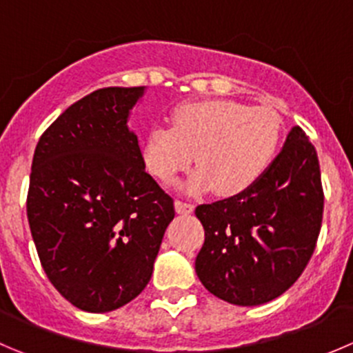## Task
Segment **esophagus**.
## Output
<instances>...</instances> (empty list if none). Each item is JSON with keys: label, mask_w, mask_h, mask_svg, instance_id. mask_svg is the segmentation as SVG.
<instances>
[{"label": "esophagus", "mask_w": 353, "mask_h": 353, "mask_svg": "<svg viewBox=\"0 0 353 353\" xmlns=\"http://www.w3.org/2000/svg\"><path fill=\"white\" fill-rule=\"evenodd\" d=\"M174 208H176L177 214H183V215H188L193 212V205L191 203H186V201H181V200H176L174 201Z\"/></svg>", "instance_id": "1"}]
</instances>
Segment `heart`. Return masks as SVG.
Here are the masks:
<instances>
[{"mask_svg":"<svg viewBox=\"0 0 353 353\" xmlns=\"http://www.w3.org/2000/svg\"><path fill=\"white\" fill-rule=\"evenodd\" d=\"M281 134V117L269 107L232 100L191 101L174 110L172 125L150 129L143 155L150 172L170 184L196 153L200 169L184 188L193 193L214 188L221 196H236L268 172Z\"/></svg>","mask_w":353,"mask_h":353,"instance_id":"obj_1","label":"heart"}]
</instances>
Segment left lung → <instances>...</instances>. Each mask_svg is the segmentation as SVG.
I'll use <instances>...</instances> for the list:
<instances>
[{
  "label": "left lung",
  "mask_w": 353,
  "mask_h": 353,
  "mask_svg": "<svg viewBox=\"0 0 353 353\" xmlns=\"http://www.w3.org/2000/svg\"><path fill=\"white\" fill-rule=\"evenodd\" d=\"M323 207L316 148L295 125L255 186L194 210L205 229L194 262L201 285L234 305L278 299L312 256Z\"/></svg>",
  "instance_id": "obj_1"
}]
</instances>
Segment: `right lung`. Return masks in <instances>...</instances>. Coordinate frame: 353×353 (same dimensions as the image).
<instances>
[{
    "label": "right lung",
    "mask_w": 353,
    "mask_h": 353,
    "mask_svg": "<svg viewBox=\"0 0 353 353\" xmlns=\"http://www.w3.org/2000/svg\"><path fill=\"white\" fill-rule=\"evenodd\" d=\"M145 88H103L39 138L27 219L51 285L85 312H110L148 285L174 200L145 170L128 128Z\"/></svg>",
    "instance_id": "add662e5"
}]
</instances>
